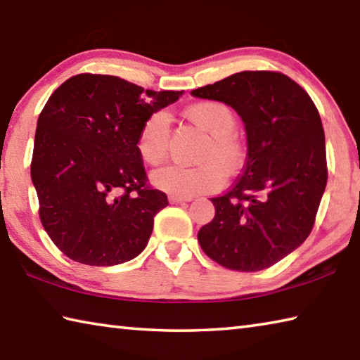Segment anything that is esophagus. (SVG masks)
I'll list each match as a JSON object with an SVG mask.
<instances>
[{
  "label": "esophagus",
  "instance_id": "1",
  "mask_svg": "<svg viewBox=\"0 0 360 360\" xmlns=\"http://www.w3.org/2000/svg\"><path fill=\"white\" fill-rule=\"evenodd\" d=\"M168 201L172 202V205H178V202H188V201H192V197H179V195H169Z\"/></svg>",
  "mask_w": 360,
  "mask_h": 360
}]
</instances>
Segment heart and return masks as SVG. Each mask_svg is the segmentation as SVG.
Segmentation results:
<instances>
[{"mask_svg":"<svg viewBox=\"0 0 360 360\" xmlns=\"http://www.w3.org/2000/svg\"><path fill=\"white\" fill-rule=\"evenodd\" d=\"M187 116L193 124L212 136L205 148L197 167L165 165L151 174L153 184L163 192L193 197L198 193L214 192L224 186L226 172H238L244 162V148L234 136L238 126L236 115L224 102L206 101L187 108ZM172 117L167 112H155L143 122L136 151L148 165H155L167 155Z\"/></svg>","mask_w":360,"mask_h":360,"instance_id":"b5f03b06","label":"heart"}]
</instances>
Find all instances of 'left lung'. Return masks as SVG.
Instances as JSON below:
<instances>
[{
  "instance_id": "1",
  "label": "left lung",
  "mask_w": 360,
  "mask_h": 360,
  "mask_svg": "<svg viewBox=\"0 0 360 360\" xmlns=\"http://www.w3.org/2000/svg\"><path fill=\"white\" fill-rule=\"evenodd\" d=\"M192 96L236 110L247 134L244 173L211 198L215 215L198 243L231 271L271 267L309 238L328 182L315 103L290 77L269 70L239 72Z\"/></svg>"
}]
</instances>
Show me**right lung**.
Instances as JSON below:
<instances>
[{
  "instance_id": "right-lung-1",
  "label": "right lung",
  "mask_w": 360,
  "mask_h": 360,
  "mask_svg": "<svg viewBox=\"0 0 360 360\" xmlns=\"http://www.w3.org/2000/svg\"><path fill=\"white\" fill-rule=\"evenodd\" d=\"M181 96L94 74L70 77L50 96L37 120L31 179L45 231L66 257L115 266L145 250L168 200L146 184L136 140L143 122Z\"/></svg>"
}]
</instances>
